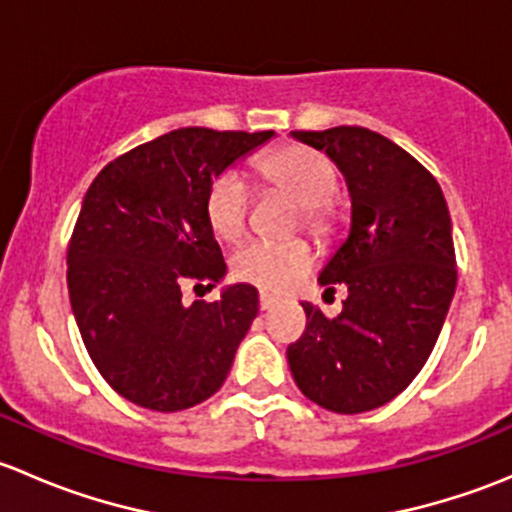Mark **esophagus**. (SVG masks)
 <instances>
[{
  "mask_svg": "<svg viewBox=\"0 0 512 512\" xmlns=\"http://www.w3.org/2000/svg\"><path fill=\"white\" fill-rule=\"evenodd\" d=\"M275 304H277V297H272V294H267V292H260V309H262V312L272 309Z\"/></svg>",
  "mask_w": 512,
  "mask_h": 512,
  "instance_id": "esophagus-1",
  "label": "esophagus"
}]
</instances>
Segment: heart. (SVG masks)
Wrapping results in <instances>:
<instances>
[{
	"mask_svg": "<svg viewBox=\"0 0 512 512\" xmlns=\"http://www.w3.org/2000/svg\"><path fill=\"white\" fill-rule=\"evenodd\" d=\"M255 175L262 188L280 190L299 205L297 225L314 235L332 230L337 208V168L327 156L307 146H282L255 160ZM252 193L235 168L213 178L205 198L208 223L223 240H237L247 227ZM317 252L307 240H255L242 245L232 257V275L265 292H287L312 272Z\"/></svg>",
	"mask_w": 512,
	"mask_h": 512,
	"instance_id": "1",
	"label": "heart"
}]
</instances>
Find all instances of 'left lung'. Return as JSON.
Returning <instances> with one entry per match:
<instances>
[{
  "instance_id": "obj_1",
  "label": "left lung",
  "mask_w": 512,
  "mask_h": 512,
  "mask_svg": "<svg viewBox=\"0 0 512 512\" xmlns=\"http://www.w3.org/2000/svg\"><path fill=\"white\" fill-rule=\"evenodd\" d=\"M327 151L352 195V230L319 282L347 287L342 314L302 304L307 329L287 347L299 391L334 414L399 396L431 356L456 292V250L441 185L414 156L361 126L292 131Z\"/></svg>"
}]
</instances>
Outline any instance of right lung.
I'll list each match as a JSON object with an SVG mask.
<instances>
[{"label": "right lung", "instance_id": "1", "mask_svg": "<svg viewBox=\"0 0 512 512\" xmlns=\"http://www.w3.org/2000/svg\"><path fill=\"white\" fill-rule=\"evenodd\" d=\"M275 131L178 128L106 165L86 190L66 252L71 309L113 391L151 411H183L225 384L257 317V289L183 304L215 287L225 260L205 213L208 188Z\"/></svg>", "mask_w": 512, "mask_h": 512}]
</instances>
